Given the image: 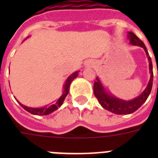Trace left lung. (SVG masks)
<instances>
[{
    "label": "left lung",
    "mask_w": 158,
    "mask_h": 158,
    "mask_svg": "<svg viewBox=\"0 0 158 158\" xmlns=\"http://www.w3.org/2000/svg\"><path fill=\"white\" fill-rule=\"evenodd\" d=\"M127 36L131 45L139 46L140 48H143V50L145 51L148 60V63H149V72L151 75H150L149 82H148L146 89H144V91L139 96L136 97L135 98L130 100V101H125V100L117 98L110 93H107L98 77L97 78V81L94 83V95L104 109L109 110L110 112L117 114V115H128V114H131V113L135 112V110H137L144 103L145 101L149 96L151 90H152V80H153L152 60L148 52L147 48L145 47L144 43L132 32H129Z\"/></svg>",
    "instance_id": "left-lung-1"
}]
</instances>
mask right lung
<instances>
[{
	"label": "right lung",
	"mask_w": 158,
	"mask_h": 158,
	"mask_svg": "<svg viewBox=\"0 0 158 158\" xmlns=\"http://www.w3.org/2000/svg\"><path fill=\"white\" fill-rule=\"evenodd\" d=\"M28 38H26L25 39H27ZM25 39H24V40H25ZM79 71L74 72L73 74H70V75L67 78L65 82H64V86H63L62 95L59 98L57 99L56 101L55 102H53L52 104L45 106H43V107L36 108V107H28V106H26L21 104L19 102H18L20 104L21 106H22L24 110H26L27 111L31 113V114H33V115H49V114L52 113L53 111H55V110H56L57 109H58V108H59L62 104H63L64 98H66V96L68 95V94H69V85H70V84H71V82L73 81L75 78H77V76L79 75Z\"/></svg>",
	"instance_id": "obj_1"
}]
</instances>
